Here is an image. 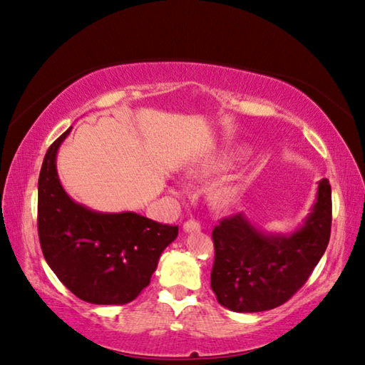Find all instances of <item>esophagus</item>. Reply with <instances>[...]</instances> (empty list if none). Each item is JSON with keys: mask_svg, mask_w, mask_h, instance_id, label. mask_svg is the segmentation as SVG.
I'll return each instance as SVG.
<instances>
[{"mask_svg": "<svg viewBox=\"0 0 365 365\" xmlns=\"http://www.w3.org/2000/svg\"><path fill=\"white\" fill-rule=\"evenodd\" d=\"M182 230L186 232H197L200 231V223L195 222V220H187V222L182 225Z\"/></svg>", "mask_w": 365, "mask_h": 365, "instance_id": "34e87169", "label": "esophagus"}]
</instances>
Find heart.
Listing matches in <instances>:
<instances>
[{
    "label": "heart",
    "instance_id": "1",
    "mask_svg": "<svg viewBox=\"0 0 365 365\" xmlns=\"http://www.w3.org/2000/svg\"><path fill=\"white\" fill-rule=\"evenodd\" d=\"M242 155H244L242 152H237V150L223 152L220 153L218 157L205 161L204 165L197 166L194 173L195 175H213V173L225 171L228 170L230 166H232V163H236L237 160H241ZM236 195H237V187L235 186H225L218 190V200L222 202V204H231V202L236 199Z\"/></svg>",
    "mask_w": 365,
    "mask_h": 365
}]
</instances>
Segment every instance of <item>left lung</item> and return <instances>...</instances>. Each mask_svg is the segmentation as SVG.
I'll list each match as a JSON object with an SVG mask.
<instances>
[{"label": "left lung", "instance_id": "obj_1", "mask_svg": "<svg viewBox=\"0 0 365 365\" xmlns=\"http://www.w3.org/2000/svg\"><path fill=\"white\" fill-rule=\"evenodd\" d=\"M331 186L319 181L317 197L302 226L289 235L255 228L244 213L213 228L212 289L223 307L262 312L282 306L317 267L330 241Z\"/></svg>", "mask_w": 365, "mask_h": 365}]
</instances>
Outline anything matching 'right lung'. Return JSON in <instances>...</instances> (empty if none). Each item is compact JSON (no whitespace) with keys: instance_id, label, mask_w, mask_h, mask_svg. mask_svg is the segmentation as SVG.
<instances>
[{"instance_id":"right-lung-1","label":"right lung","mask_w":365,"mask_h":365,"mask_svg":"<svg viewBox=\"0 0 365 365\" xmlns=\"http://www.w3.org/2000/svg\"><path fill=\"white\" fill-rule=\"evenodd\" d=\"M71 128L51 143L38 176V239L46 264L66 288L91 304H128L148 286L178 226L134 212L103 213L66 194L56 153Z\"/></svg>"}]
</instances>
